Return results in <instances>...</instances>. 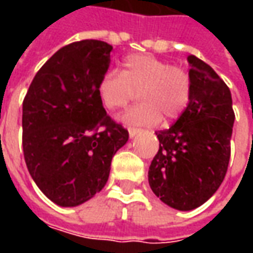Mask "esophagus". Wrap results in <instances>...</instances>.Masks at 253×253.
I'll return each instance as SVG.
<instances>
[{
	"mask_svg": "<svg viewBox=\"0 0 253 253\" xmlns=\"http://www.w3.org/2000/svg\"><path fill=\"white\" fill-rule=\"evenodd\" d=\"M128 132H129L131 138H135L138 133H141V129H138V128H128Z\"/></svg>",
	"mask_w": 253,
	"mask_h": 253,
	"instance_id": "esophagus-1",
	"label": "esophagus"
}]
</instances>
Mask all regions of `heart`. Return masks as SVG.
Masks as SVG:
<instances>
[{
  "label": "heart",
  "mask_w": 253,
  "mask_h": 253,
  "mask_svg": "<svg viewBox=\"0 0 253 253\" xmlns=\"http://www.w3.org/2000/svg\"><path fill=\"white\" fill-rule=\"evenodd\" d=\"M97 92L101 104L110 111L124 108L139 92L141 104L129 108L121 117L128 125L153 126L166 120H174L189 105L191 77L179 66L151 54H131L125 59L122 73L108 70L102 74Z\"/></svg>",
  "instance_id": "obj_1"
}]
</instances>
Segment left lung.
Wrapping results in <instances>:
<instances>
[{
  "mask_svg": "<svg viewBox=\"0 0 253 253\" xmlns=\"http://www.w3.org/2000/svg\"><path fill=\"white\" fill-rule=\"evenodd\" d=\"M191 98L169 129L156 132L159 151L148 180L171 209L200 207L218 190L228 169L235 115L228 85L212 67L190 54Z\"/></svg>",
  "mask_w": 253,
  "mask_h": 253,
  "instance_id": "left-lung-1",
  "label": "left lung"
}]
</instances>
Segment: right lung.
<instances>
[{"label": "right lung", "instance_id": "obj_1", "mask_svg": "<svg viewBox=\"0 0 253 253\" xmlns=\"http://www.w3.org/2000/svg\"><path fill=\"white\" fill-rule=\"evenodd\" d=\"M112 46L85 39L41 67L22 104V148L29 174L60 207H76L105 186L128 131L107 115L97 85Z\"/></svg>", "mask_w": 253, "mask_h": 253}]
</instances>
